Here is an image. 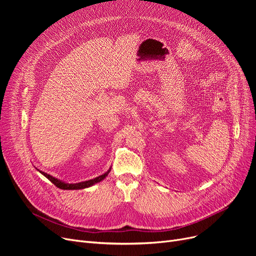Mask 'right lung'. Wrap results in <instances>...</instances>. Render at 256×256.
I'll return each mask as SVG.
<instances>
[{
    "label": "right lung",
    "instance_id": "obj_1",
    "mask_svg": "<svg viewBox=\"0 0 256 256\" xmlns=\"http://www.w3.org/2000/svg\"><path fill=\"white\" fill-rule=\"evenodd\" d=\"M110 170H111V169H110ZM110 170H108V172L104 173L102 176H98V178H96L90 180H86V182H78V184H66V182H61L60 180H57V178H52V176H50V174H48V173H46V172L40 171V173L44 174V176L48 180H50L57 188H59V189H62V190H80V189H85V188L91 186H93L94 184L102 182V180L108 176V174H109Z\"/></svg>",
    "mask_w": 256,
    "mask_h": 256
}]
</instances>
